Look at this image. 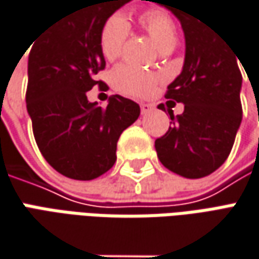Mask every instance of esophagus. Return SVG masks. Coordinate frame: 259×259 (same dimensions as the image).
Masks as SVG:
<instances>
[{
    "label": "esophagus",
    "instance_id": "1",
    "mask_svg": "<svg viewBox=\"0 0 259 259\" xmlns=\"http://www.w3.org/2000/svg\"><path fill=\"white\" fill-rule=\"evenodd\" d=\"M152 110H153V106H152V104H146V103H142L141 104L142 114H148V113H151Z\"/></svg>",
    "mask_w": 259,
    "mask_h": 259
}]
</instances>
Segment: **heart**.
<instances>
[{
    "mask_svg": "<svg viewBox=\"0 0 259 259\" xmlns=\"http://www.w3.org/2000/svg\"><path fill=\"white\" fill-rule=\"evenodd\" d=\"M139 24L162 52L172 51L177 45L178 34L174 18L163 8L152 7L145 10L139 16ZM129 28L127 20L121 14H113L104 21L100 31V49L106 59L113 61L120 56L129 36ZM156 79L158 76L130 65H121L113 73V81L118 91L136 97L148 96Z\"/></svg>",
    "mask_w": 259,
    "mask_h": 259,
    "instance_id": "b5f03b06",
    "label": "heart"
}]
</instances>
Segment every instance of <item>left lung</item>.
Wrapping results in <instances>:
<instances>
[{
	"label": "left lung",
	"instance_id": "left-lung-1",
	"mask_svg": "<svg viewBox=\"0 0 259 259\" xmlns=\"http://www.w3.org/2000/svg\"><path fill=\"white\" fill-rule=\"evenodd\" d=\"M148 1L169 10L180 20L186 37L183 71L168 85L165 96L169 100L166 111L172 124L155 141V149L169 171L186 178H201L228 159L241 126L238 56L190 0ZM174 101L185 104L183 115L174 116ZM158 108L165 111L163 104Z\"/></svg>",
	"mask_w": 259,
	"mask_h": 259
}]
</instances>
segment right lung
Listing matches in <instances>:
<instances>
[{
    "label": "right lung",
    "instance_id": "1",
    "mask_svg": "<svg viewBox=\"0 0 259 259\" xmlns=\"http://www.w3.org/2000/svg\"><path fill=\"white\" fill-rule=\"evenodd\" d=\"M132 0H75L65 14L33 40L28 55L27 113L45 159L59 174L88 181L116 162L121 132L141 107L111 96L107 107L90 103L87 93L106 88L97 75L106 68L100 49L104 21Z\"/></svg>",
    "mask_w": 259,
    "mask_h": 259
}]
</instances>
